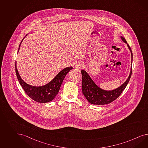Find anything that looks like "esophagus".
<instances>
[{"mask_svg": "<svg viewBox=\"0 0 148 148\" xmlns=\"http://www.w3.org/2000/svg\"><path fill=\"white\" fill-rule=\"evenodd\" d=\"M83 63L82 62L80 61H76V62L75 63V66L76 68H82L83 66Z\"/></svg>", "mask_w": 148, "mask_h": 148, "instance_id": "obj_1", "label": "esophagus"}]
</instances>
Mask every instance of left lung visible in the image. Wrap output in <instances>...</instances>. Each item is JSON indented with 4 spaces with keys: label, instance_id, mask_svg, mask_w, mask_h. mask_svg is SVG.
I'll list each match as a JSON object with an SVG mask.
<instances>
[{
    "label": "left lung",
    "instance_id": "left-lung-1",
    "mask_svg": "<svg viewBox=\"0 0 148 148\" xmlns=\"http://www.w3.org/2000/svg\"><path fill=\"white\" fill-rule=\"evenodd\" d=\"M121 38L123 42L127 43L125 38L123 37H121ZM127 46L131 51L132 58V61H133L132 51L128 44H127ZM81 72L82 75V91L84 95L86 98L87 101L91 104L93 105H105L113 102L121 95L130 79L132 73V67L131 68L129 77L125 81V83L123 84L121 86L118 87V88L112 91H105L100 88L91 79L87 72L84 70H82Z\"/></svg>",
    "mask_w": 148,
    "mask_h": 148
}]
</instances>
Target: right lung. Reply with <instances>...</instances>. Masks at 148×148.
I'll use <instances>...</instances> for the list:
<instances>
[{
  "instance_id": "obj_1",
  "label": "right lung",
  "mask_w": 148,
  "mask_h": 148,
  "mask_svg": "<svg viewBox=\"0 0 148 148\" xmlns=\"http://www.w3.org/2000/svg\"><path fill=\"white\" fill-rule=\"evenodd\" d=\"M23 40L19 45L18 51ZM15 66V72L17 78L25 93L33 100L40 103L49 102L53 100L58 93L65 77L70 70L72 69L71 66L64 69L49 83L40 87H35L28 85L23 81L17 70L16 63Z\"/></svg>"
}]
</instances>
